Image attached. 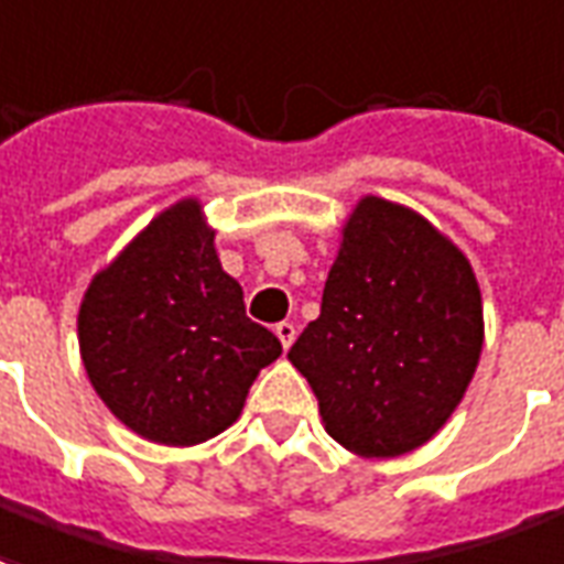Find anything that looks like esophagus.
<instances>
[{"mask_svg":"<svg viewBox=\"0 0 564 564\" xmlns=\"http://www.w3.org/2000/svg\"><path fill=\"white\" fill-rule=\"evenodd\" d=\"M274 335H278V340L283 344V349H290L295 340V325L293 323H278L274 325Z\"/></svg>","mask_w":564,"mask_h":564,"instance_id":"obj_1","label":"esophagus"}]
</instances>
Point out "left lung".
<instances>
[{
    "label": "left lung",
    "mask_w": 564,
    "mask_h": 564,
    "mask_svg": "<svg viewBox=\"0 0 564 564\" xmlns=\"http://www.w3.org/2000/svg\"><path fill=\"white\" fill-rule=\"evenodd\" d=\"M481 346V290L466 253L410 206L361 197L290 361L332 440L361 457H400L452 419Z\"/></svg>",
    "instance_id": "8db88e82"
}]
</instances>
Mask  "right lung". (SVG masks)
Returning <instances> with one entry per match:
<instances>
[{
	"instance_id": "1",
	"label": "right lung",
	"mask_w": 564,
	"mask_h": 564,
	"mask_svg": "<svg viewBox=\"0 0 564 564\" xmlns=\"http://www.w3.org/2000/svg\"><path fill=\"white\" fill-rule=\"evenodd\" d=\"M77 337L104 406L137 436L176 448L227 431L281 356V340L245 316L197 197L164 208L91 278Z\"/></svg>"
}]
</instances>
